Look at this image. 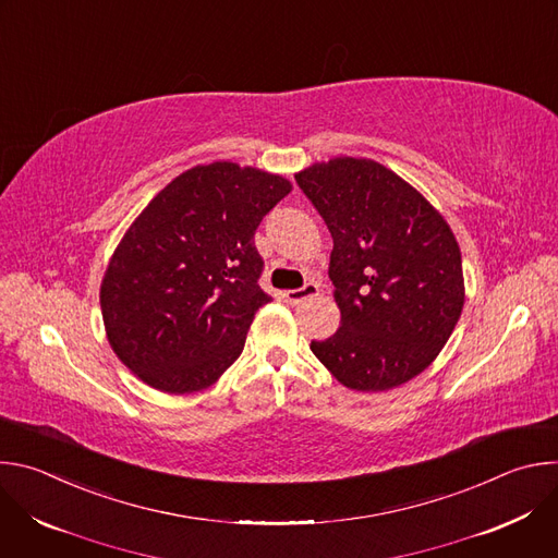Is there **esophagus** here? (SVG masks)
I'll return each instance as SVG.
<instances>
[{
  "label": "esophagus",
  "mask_w": 558,
  "mask_h": 558,
  "mask_svg": "<svg viewBox=\"0 0 558 558\" xmlns=\"http://www.w3.org/2000/svg\"><path fill=\"white\" fill-rule=\"evenodd\" d=\"M317 293H320V284H317V282H306V284L300 287V289L284 291V300H287L289 304H300V302H304V300L315 298Z\"/></svg>",
  "instance_id": "34e87169"
}]
</instances>
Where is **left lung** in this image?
I'll return each mask as SVG.
<instances>
[{"mask_svg":"<svg viewBox=\"0 0 558 558\" xmlns=\"http://www.w3.org/2000/svg\"><path fill=\"white\" fill-rule=\"evenodd\" d=\"M331 231L340 329L311 342L347 388L377 392L420 375L463 308L461 252L444 216L371 158L340 156L295 174Z\"/></svg>","mask_w":558,"mask_h":558,"instance_id":"obj_1","label":"left lung"}]
</instances>
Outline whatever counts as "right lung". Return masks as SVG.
<instances>
[{"mask_svg":"<svg viewBox=\"0 0 558 558\" xmlns=\"http://www.w3.org/2000/svg\"><path fill=\"white\" fill-rule=\"evenodd\" d=\"M289 192L278 174L218 161L183 172L138 214L101 282L110 347L136 377L194 392L243 353L271 300L254 233Z\"/></svg>","mask_w":558,"mask_h":558,"instance_id":"1","label":"right lung"}]
</instances>
